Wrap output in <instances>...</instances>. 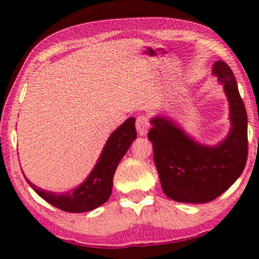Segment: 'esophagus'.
I'll return each instance as SVG.
<instances>
[{"label":"esophagus","instance_id":"esophagus-1","mask_svg":"<svg viewBox=\"0 0 259 259\" xmlns=\"http://www.w3.org/2000/svg\"><path fill=\"white\" fill-rule=\"evenodd\" d=\"M136 129L140 136H145L150 129V121L145 115H140L136 120Z\"/></svg>","mask_w":259,"mask_h":259}]
</instances>
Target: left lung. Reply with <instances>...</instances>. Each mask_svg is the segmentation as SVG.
<instances>
[{
	"label": "left lung",
	"mask_w": 259,
	"mask_h": 259,
	"mask_svg": "<svg viewBox=\"0 0 259 259\" xmlns=\"http://www.w3.org/2000/svg\"><path fill=\"white\" fill-rule=\"evenodd\" d=\"M212 74L223 83L230 105L231 129L216 146L196 143L174 121L155 116L148 139L162 190L177 202L205 203L232 186L242 174L248 157V120L236 80L223 60L213 64Z\"/></svg>",
	"instance_id": "1"
}]
</instances>
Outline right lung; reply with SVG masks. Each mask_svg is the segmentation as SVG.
Wrapping results in <instances>:
<instances>
[{"label":"right lung","instance_id":"1","mask_svg":"<svg viewBox=\"0 0 259 259\" xmlns=\"http://www.w3.org/2000/svg\"><path fill=\"white\" fill-rule=\"evenodd\" d=\"M137 138L135 117H129L109 136L93 171L81 185L65 193L45 191L34 185L25 176L29 186L47 202L66 212H85L98 208L109 199L113 177L122 157Z\"/></svg>","mask_w":259,"mask_h":259}]
</instances>
